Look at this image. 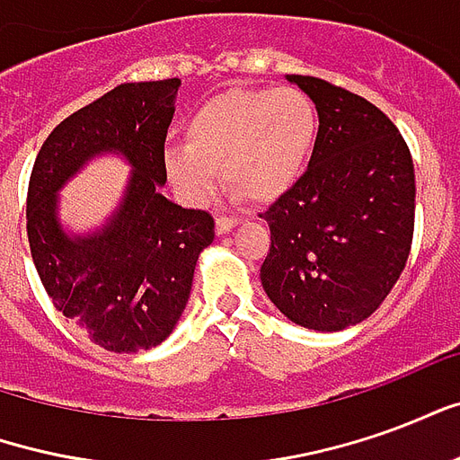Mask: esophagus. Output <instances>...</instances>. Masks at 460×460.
Instances as JSON below:
<instances>
[{"label": "esophagus", "instance_id": "1", "mask_svg": "<svg viewBox=\"0 0 460 460\" xmlns=\"http://www.w3.org/2000/svg\"><path fill=\"white\" fill-rule=\"evenodd\" d=\"M239 224L241 219H226V217H221V219H217V234L224 236V234H229L231 229H236Z\"/></svg>", "mask_w": 460, "mask_h": 460}]
</instances>
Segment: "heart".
I'll return each mask as SVG.
<instances>
[{"instance_id":"obj_1","label":"heart","mask_w":460,"mask_h":460,"mask_svg":"<svg viewBox=\"0 0 460 460\" xmlns=\"http://www.w3.org/2000/svg\"><path fill=\"white\" fill-rule=\"evenodd\" d=\"M318 137V111L298 88L229 91L199 105L184 122V142L162 155L167 180L190 207H204L219 187L253 201H273L300 180Z\"/></svg>"}]
</instances>
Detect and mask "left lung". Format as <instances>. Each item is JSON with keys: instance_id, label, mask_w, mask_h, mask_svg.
Returning <instances> with one entry per match:
<instances>
[{"instance_id": "1", "label": "left lung", "mask_w": 460, "mask_h": 460, "mask_svg": "<svg viewBox=\"0 0 460 460\" xmlns=\"http://www.w3.org/2000/svg\"><path fill=\"white\" fill-rule=\"evenodd\" d=\"M318 111L308 170L270 207L261 286L300 328L338 332L375 313L414 236V162L376 105L313 75H286Z\"/></svg>"}]
</instances>
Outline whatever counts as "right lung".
Instances as JSON below:
<instances>
[{"label": "right lung", "mask_w": 460, "mask_h": 460, "mask_svg": "<svg viewBox=\"0 0 460 460\" xmlns=\"http://www.w3.org/2000/svg\"><path fill=\"white\" fill-rule=\"evenodd\" d=\"M180 81L122 84L68 115L49 137L29 180L26 234L36 273L56 310L111 352L152 349L187 308L199 253L214 241L207 211L162 194V155ZM131 167L116 209L75 232L60 217V190L98 156Z\"/></svg>", "instance_id": "1"}]
</instances>
